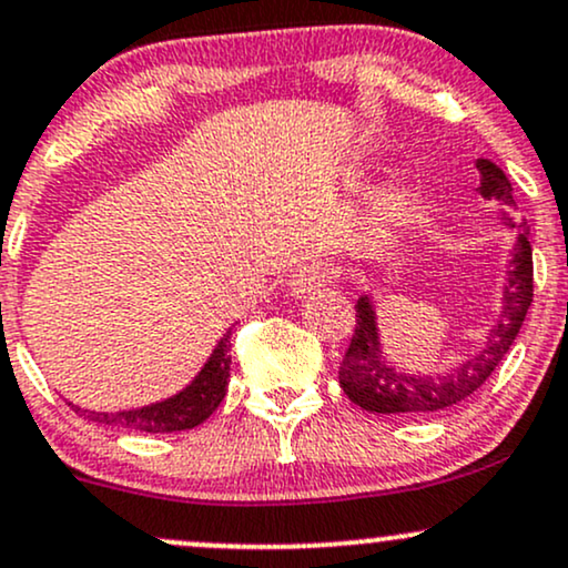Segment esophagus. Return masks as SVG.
Returning <instances> with one entry per match:
<instances>
[{
  "label": "esophagus",
  "instance_id": "1",
  "mask_svg": "<svg viewBox=\"0 0 568 568\" xmlns=\"http://www.w3.org/2000/svg\"><path fill=\"white\" fill-rule=\"evenodd\" d=\"M333 280H336V266L333 264H327V262L304 264L291 280V296L304 298V296H310V293L331 285Z\"/></svg>",
  "mask_w": 568,
  "mask_h": 568
}]
</instances>
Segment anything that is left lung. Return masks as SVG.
Returning <instances> with one entry per match:
<instances>
[{"instance_id": "1", "label": "left lung", "mask_w": 568, "mask_h": 568, "mask_svg": "<svg viewBox=\"0 0 568 568\" xmlns=\"http://www.w3.org/2000/svg\"><path fill=\"white\" fill-rule=\"evenodd\" d=\"M479 169V193L484 201H497L503 209H514V187L500 166L489 159L476 161ZM500 209V211H503ZM503 219L516 227L514 216L503 211ZM531 288H535V272H531V245L524 232H518L514 254L508 258V275H505L500 312H497L495 325L489 327L481 349L470 357L457 362L447 373L439 375H413L399 371L386 359L384 346H381L378 314L367 293H362L354 304L357 310V327L346 357L341 359L338 384L354 405L367 413L384 415H420L447 409L457 402L468 399L470 394L479 392L484 381L495 373L505 352L514 346L521 331L526 312L531 306Z\"/></svg>"}]
</instances>
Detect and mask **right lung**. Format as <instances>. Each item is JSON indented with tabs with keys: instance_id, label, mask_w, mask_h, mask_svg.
Instances as JSON below:
<instances>
[{
	"instance_id": "obj_1",
	"label": "right lung",
	"mask_w": 568,
	"mask_h": 568,
	"mask_svg": "<svg viewBox=\"0 0 568 568\" xmlns=\"http://www.w3.org/2000/svg\"><path fill=\"white\" fill-rule=\"evenodd\" d=\"M230 336L232 327H227V333L219 338V344L214 346V352H211L206 365L201 367V373H197L182 392L166 396V399L153 402V405L145 407L115 409V413H94V409H84L73 405V402H68V405H71L73 413L81 415V418L100 423V426L126 428V432L172 434L201 426V423L222 405L224 394H227L232 365Z\"/></svg>"
}]
</instances>
